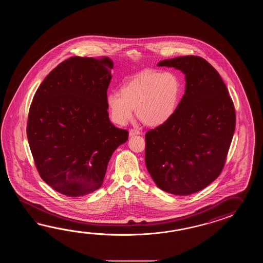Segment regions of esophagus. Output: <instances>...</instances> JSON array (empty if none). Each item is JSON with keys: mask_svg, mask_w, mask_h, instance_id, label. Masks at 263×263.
Listing matches in <instances>:
<instances>
[{"mask_svg": "<svg viewBox=\"0 0 263 263\" xmlns=\"http://www.w3.org/2000/svg\"><path fill=\"white\" fill-rule=\"evenodd\" d=\"M141 134V132L136 129H129V136H134V135H137V134Z\"/></svg>", "mask_w": 263, "mask_h": 263, "instance_id": "34e87169", "label": "esophagus"}]
</instances>
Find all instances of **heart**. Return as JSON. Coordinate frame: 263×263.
Masks as SVG:
<instances>
[{
    "instance_id": "1",
    "label": "heart",
    "mask_w": 263,
    "mask_h": 263,
    "mask_svg": "<svg viewBox=\"0 0 263 263\" xmlns=\"http://www.w3.org/2000/svg\"><path fill=\"white\" fill-rule=\"evenodd\" d=\"M181 91L179 76L171 71H145L126 82L119 92L107 95L106 105L114 123L125 125L134 117L148 126H159L172 118Z\"/></svg>"
}]
</instances>
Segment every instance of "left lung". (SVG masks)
<instances>
[{
    "instance_id": "1",
    "label": "left lung",
    "mask_w": 263,
    "mask_h": 263,
    "mask_svg": "<svg viewBox=\"0 0 263 263\" xmlns=\"http://www.w3.org/2000/svg\"><path fill=\"white\" fill-rule=\"evenodd\" d=\"M158 66L181 70L186 88L172 118L146 132L145 165L160 189L188 196L222 172L234 134V104L220 74L200 56L176 57Z\"/></svg>"
}]
</instances>
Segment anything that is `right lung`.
I'll list each match as a JSON object with an SVG mask.
<instances>
[{
    "label": "right lung",
    "mask_w": 263,
    "mask_h": 263,
    "mask_svg": "<svg viewBox=\"0 0 263 263\" xmlns=\"http://www.w3.org/2000/svg\"><path fill=\"white\" fill-rule=\"evenodd\" d=\"M109 57L73 56L60 63L36 90L29 109L27 138L41 179L67 196L101 187L112 152L129 133L110 121Z\"/></svg>",
    "instance_id": "right-lung-1"
}]
</instances>
